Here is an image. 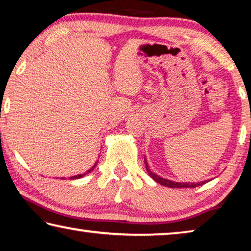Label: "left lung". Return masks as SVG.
<instances>
[{
    "label": "left lung",
    "instance_id": "left-lung-1",
    "mask_svg": "<svg viewBox=\"0 0 251 251\" xmlns=\"http://www.w3.org/2000/svg\"><path fill=\"white\" fill-rule=\"evenodd\" d=\"M144 161H145V166H146V171L148 173V175H150L156 182H158V184L163 185V186L169 187V188H195V187H198V186L206 184V181H207V180H203V181H198V182H176L173 180L165 179V178L159 177L158 175H156L155 173H152L151 171L150 167H148L146 158L144 159Z\"/></svg>",
    "mask_w": 251,
    "mask_h": 251
}]
</instances>
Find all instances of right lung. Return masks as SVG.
Returning <instances> with one entry per match:
<instances>
[{
    "label": "right lung",
    "mask_w": 251,
    "mask_h": 251,
    "mask_svg": "<svg viewBox=\"0 0 251 251\" xmlns=\"http://www.w3.org/2000/svg\"><path fill=\"white\" fill-rule=\"evenodd\" d=\"M97 163H99V161H96V163H95L94 165H93V167H92V168H90V169H88V171H87L86 173H84V174H79V175H76V176H72V177H70V179H78V178H82V177H84L85 175H86V174H88V173L93 172V169H94V168L96 167Z\"/></svg>",
    "instance_id": "obj_1"
}]
</instances>
